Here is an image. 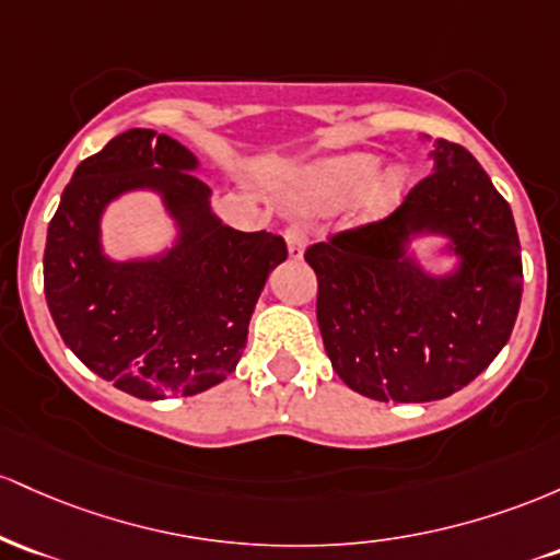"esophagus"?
Instances as JSON below:
<instances>
[{
  "label": "esophagus",
  "mask_w": 560,
  "mask_h": 560,
  "mask_svg": "<svg viewBox=\"0 0 560 560\" xmlns=\"http://www.w3.org/2000/svg\"><path fill=\"white\" fill-rule=\"evenodd\" d=\"M306 241H310V235H306V230L301 228L299 222L288 224V228H285V243H288V254H291L293 259H301V256H304Z\"/></svg>",
  "instance_id": "34e87169"
}]
</instances>
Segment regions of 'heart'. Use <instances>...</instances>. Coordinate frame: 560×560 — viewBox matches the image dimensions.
<instances>
[{
  "instance_id": "heart-1",
  "label": "heart",
  "mask_w": 560,
  "mask_h": 560,
  "mask_svg": "<svg viewBox=\"0 0 560 560\" xmlns=\"http://www.w3.org/2000/svg\"><path fill=\"white\" fill-rule=\"evenodd\" d=\"M378 166L381 159L370 153H347L319 161L301 172L293 198L299 206L332 209L362 192L360 211L364 219L388 217L407 196L410 172L399 163H392L381 172Z\"/></svg>"
}]
</instances>
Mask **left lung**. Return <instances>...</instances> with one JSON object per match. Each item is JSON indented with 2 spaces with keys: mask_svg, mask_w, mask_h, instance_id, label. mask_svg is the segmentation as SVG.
I'll list each match as a JSON object with an SVG mask.
<instances>
[{
  "mask_svg": "<svg viewBox=\"0 0 560 560\" xmlns=\"http://www.w3.org/2000/svg\"><path fill=\"white\" fill-rule=\"evenodd\" d=\"M433 172L381 222L306 248L332 370L378 401H433L468 386L511 338L524 269L516 222L481 163L436 140ZM442 234L458 256L431 276L406 246Z\"/></svg>",
  "mask_w": 560,
  "mask_h": 560,
  "instance_id": "1",
  "label": "left lung"
}]
</instances>
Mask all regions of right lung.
<instances>
[{"mask_svg":"<svg viewBox=\"0 0 560 560\" xmlns=\"http://www.w3.org/2000/svg\"><path fill=\"white\" fill-rule=\"evenodd\" d=\"M185 144L129 129L81 161L44 248V296L66 347L140 399L192 397L235 370L269 272L285 261L272 232H241L211 211ZM131 189L159 191L180 235L150 260L102 254L98 219Z\"/></svg>","mask_w":560,"mask_h":560,"instance_id":"1","label":"right lung"}]
</instances>
